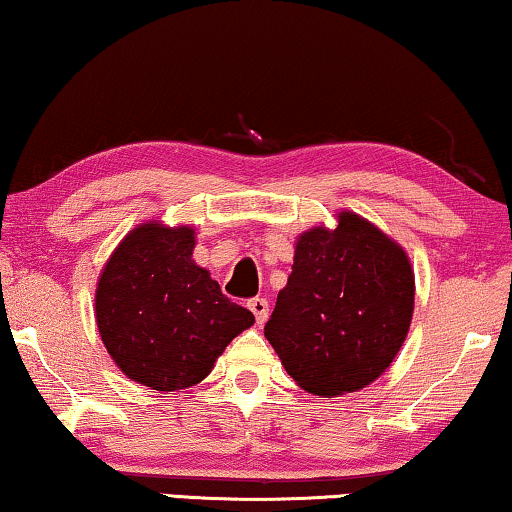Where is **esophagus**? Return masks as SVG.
Masks as SVG:
<instances>
[{
	"instance_id": "esophagus-1",
	"label": "esophagus",
	"mask_w": 512,
	"mask_h": 512,
	"mask_svg": "<svg viewBox=\"0 0 512 512\" xmlns=\"http://www.w3.org/2000/svg\"><path fill=\"white\" fill-rule=\"evenodd\" d=\"M248 308L255 315L257 324H264L266 317H269V301H266V299H259V296H257V299H250Z\"/></svg>"
}]
</instances>
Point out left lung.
I'll use <instances>...</instances> for the list:
<instances>
[{"mask_svg":"<svg viewBox=\"0 0 512 512\" xmlns=\"http://www.w3.org/2000/svg\"><path fill=\"white\" fill-rule=\"evenodd\" d=\"M416 280L398 241L354 211L299 234L287 285L264 326L287 375L322 398L356 393L407 340Z\"/></svg>","mask_w":512,"mask_h":512,"instance_id":"left-lung-1","label":"left lung"}]
</instances>
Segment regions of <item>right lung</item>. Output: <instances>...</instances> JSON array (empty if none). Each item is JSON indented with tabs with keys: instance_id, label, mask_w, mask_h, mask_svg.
Returning a JSON list of instances; mask_svg holds the SVG:
<instances>
[{
	"instance_id": "1",
	"label": "right lung",
	"mask_w": 512,
	"mask_h": 512,
	"mask_svg": "<svg viewBox=\"0 0 512 512\" xmlns=\"http://www.w3.org/2000/svg\"><path fill=\"white\" fill-rule=\"evenodd\" d=\"M195 230L147 220L112 250L96 285V324L124 375L154 391L200 384L255 315L195 264Z\"/></svg>"
}]
</instances>
